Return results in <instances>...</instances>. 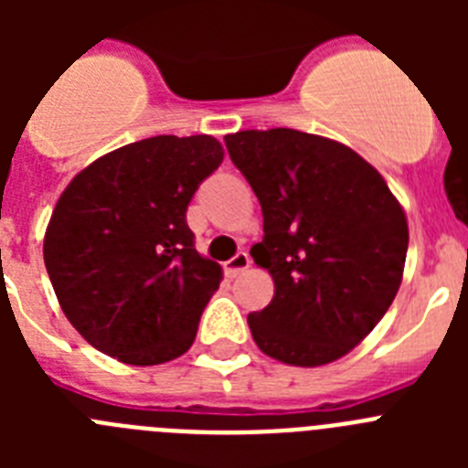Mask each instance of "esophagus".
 <instances>
[{
    "mask_svg": "<svg viewBox=\"0 0 468 468\" xmlns=\"http://www.w3.org/2000/svg\"><path fill=\"white\" fill-rule=\"evenodd\" d=\"M222 267H225V274L234 279V276H239L243 270H248V267H250V255H248L246 250H239V253L234 255L231 260H227Z\"/></svg>",
    "mask_w": 468,
    "mask_h": 468,
    "instance_id": "1",
    "label": "esophagus"
}]
</instances>
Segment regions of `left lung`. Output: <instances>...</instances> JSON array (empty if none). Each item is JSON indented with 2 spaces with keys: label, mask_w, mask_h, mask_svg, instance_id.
Wrapping results in <instances>:
<instances>
[{
  "label": "left lung",
  "mask_w": 468,
  "mask_h": 468,
  "mask_svg": "<svg viewBox=\"0 0 468 468\" xmlns=\"http://www.w3.org/2000/svg\"><path fill=\"white\" fill-rule=\"evenodd\" d=\"M231 164L262 206L274 297L248 314L267 356L314 367L337 361L391 307L408 253L405 213L384 177L346 144L295 128L225 135Z\"/></svg>",
  "instance_id": "left-lung-1"
}]
</instances>
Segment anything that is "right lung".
<instances>
[{"mask_svg":"<svg viewBox=\"0 0 468 468\" xmlns=\"http://www.w3.org/2000/svg\"><path fill=\"white\" fill-rule=\"evenodd\" d=\"M222 154L210 135H156L101 156L60 194L44 264L90 346L131 366L192 346L222 270L197 253L187 206Z\"/></svg>","mask_w":468,"mask_h":468,"instance_id":"add662e5","label":"right lung"}]
</instances>
